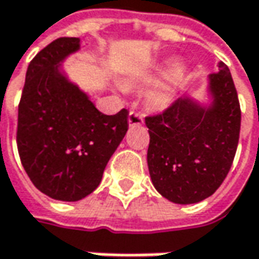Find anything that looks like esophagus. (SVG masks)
<instances>
[{"label": "esophagus", "instance_id": "esophagus-1", "mask_svg": "<svg viewBox=\"0 0 259 259\" xmlns=\"http://www.w3.org/2000/svg\"><path fill=\"white\" fill-rule=\"evenodd\" d=\"M128 124H130V126L142 125V124H144V115L140 114V112L131 111L130 115H128Z\"/></svg>", "mask_w": 259, "mask_h": 259}]
</instances>
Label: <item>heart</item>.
I'll return each instance as SVG.
<instances>
[{"label": "heart", "instance_id": "b5f03b06", "mask_svg": "<svg viewBox=\"0 0 259 259\" xmlns=\"http://www.w3.org/2000/svg\"><path fill=\"white\" fill-rule=\"evenodd\" d=\"M180 71L181 64L178 61H169L164 67L155 69L148 74H141L128 79V87H152V85L161 84L151 90L147 97V104L151 109L155 111H164L166 109L175 97V85L178 84L180 79ZM164 84H162V82Z\"/></svg>", "mask_w": 259, "mask_h": 259}]
</instances>
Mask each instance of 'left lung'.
<instances>
[{"label": "left lung", "instance_id": "8db88e82", "mask_svg": "<svg viewBox=\"0 0 259 259\" xmlns=\"http://www.w3.org/2000/svg\"><path fill=\"white\" fill-rule=\"evenodd\" d=\"M206 104L180 98L162 114L145 118L147 162L155 190L175 204H197L220 188L237 152L241 109L228 67L208 77Z\"/></svg>", "mask_w": 259, "mask_h": 259}]
</instances>
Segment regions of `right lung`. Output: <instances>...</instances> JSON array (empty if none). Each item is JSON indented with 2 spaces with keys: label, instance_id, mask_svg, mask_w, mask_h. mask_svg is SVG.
<instances>
[{
  "label": "right lung",
  "instance_id": "right-lung-1",
  "mask_svg": "<svg viewBox=\"0 0 259 259\" xmlns=\"http://www.w3.org/2000/svg\"><path fill=\"white\" fill-rule=\"evenodd\" d=\"M79 38H58L29 62L18 107L17 145L29 180L42 194L74 202L102 180L128 131V111L105 115L69 81L62 62Z\"/></svg>",
  "mask_w": 259,
  "mask_h": 259
}]
</instances>
